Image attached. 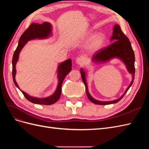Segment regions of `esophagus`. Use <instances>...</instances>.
Segmentation results:
<instances>
[{
	"mask_svg": "<svg viewBox=\"0 0 149 149\" xmlns=\"http://www.w3.org/2000/svg\"><path fill=\"white\" fill-rule=\"evenodd\" d=\"M76 63L79 65H82L84 63V58H83L82 56L77 58H76Z\"/></svg>",
	"mask_w": 149,
	"mask_h": 149,
	"instance_id": "esophagus-1",
	"label": "esophagus"
}]
</instances>
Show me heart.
I'll return each mask as SVG.
<instances>
[{"mask_svg":"<svg viewBox=\"0 0 149 149\" xmlns=\"http://www.w3.org/2000/svg\"><path fill=\"white\" fill-rule=\"evenodd\" d=\"M94 33L93 31H89L84 36V40L87 41L91 38L94 35ZM106 42V37L103 33H100L96 34L92 38L91 41L89 42L88 48L90 51L96 52L101 49Z\"/></svg>","mask_w":149,"mask_h":149,"instance_id":"heart-1","label":"heart"}]
</instances>
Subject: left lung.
<instances>
[{"mask_svg":"<svg viewBox=\"0 0 149 149\" xmlns=\"http://www.w3.org/2000/svg\"><path fill=\"white\" fill-rule=\"evenodd\" d=\"M111 41L114 42L111 44L107 47L102 48L97 51L95 55H94L92 61L96 63H106L111 60L112 58H119L125 64L127 68V70L129 73L132 74V79L130 82L129 86L126 89L125 93L122 95L118 100L110 101H101L94 99L91 94H89L88 89V85L86 80V73L83 68L80 69L81 75L83 81L85 85L86 93L87 96L89 100L92 102L96 104L100 105H106L110 104L116 103L119 102L122 98L124 97L125 93L127 92L130 87L131 86L135 77V55L134 52L132 49L131 43H130L129 38L126 37L125 34L122 31L120 26L118 24L114 25L113 28V33L112 36L111 38Z\"/></svg>","mask_w":149,"mask_h":149,"instance_id":"8db88e82","label":"left lung"}]
</instances>
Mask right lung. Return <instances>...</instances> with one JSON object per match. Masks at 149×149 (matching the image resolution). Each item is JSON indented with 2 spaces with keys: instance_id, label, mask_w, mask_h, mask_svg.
I'll list each match as a JSON object with an SVG mask.
<instances>
[{
  "instance_id": "1",
  "label": "right lung",
  "mask_w": 149,
  "mask_h": 149,
  "mask_svg": "<svg viewBox=\"0 0 149 149\" xmlns=\"http://www.w3.org/2000/svg\"><path fill=\"white\" fill-rule=\"evenodd\" d=\"M52 26L51 24L48 22H43V24H39L37 23H32L26 29L24 32L21 35V37L19 40V44L15 49V51L13 53V58H12V77L13 82L15 85L19 88L20 90L19 86H18L16 81H15V74H16V69L15 66L17 62L19 60V53L25 45V44L27 43L28 41L33 39H44L48 38L49 36L52 35ZM71 60L68 59L66 61L61 63L58 65V86L56 91H55L52 96L45 97V98H38L32 97L25 92L22 91L24 96L26 100L35 104H45V105H51L55 103L59 100L61 93V86L62 83L66 76L68 74L71 70Z\"/></svg>"
}]
</instances>
